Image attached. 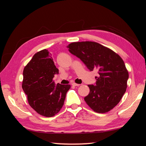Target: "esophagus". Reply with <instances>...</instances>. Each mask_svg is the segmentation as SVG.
Returning a JSON list of instances; mask_svg holds the SVG:
<instances>
[{
	"instance_id": "esophagus-1",
	"label": "esophagus",
	"mask_w": 146,
	"mask_h": 146,
	"mask_svg": "<svg viewBox=\"0 0 146 146\" xmlns=\"http://www.w3.org/2000/svg\"><path fill=\"white\" fill-rule=\"evenodd\" d=\"M71 85H72V86H80V84H76V83H75V82H73V83L71 84Z\"/></svg>"
}]
</instances>
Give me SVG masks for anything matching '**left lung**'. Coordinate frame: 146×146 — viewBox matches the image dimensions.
Returning a JSON list of instances; mask_svg holds the SVG:
<instances>
[{
    "mask_svg": "<svg viewBox=\"0 0 146 146\" xmlns=\"http://www.w3.org/2000/svg\"><path fill=\"white\" fill-rule=\"evenodd\" d=\"M89 70L97 71L96 82L88 85L85 102L94 112L105 113L115 107L125 93L129 75L123 60L108 48L96 42H75L68 46Z\"/></svg>",
    "mask_w": 146,
    "mask_h": 146,
    "instance_id": "left-lung-1",
    "label": "left lung"
}]
</instances>
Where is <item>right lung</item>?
I'll use <instances>...</instances> for the list:
<instances>
[{"instance_id":"obj_1","label":"right lung","mask_w":146,"mask_h":146,"mask_svg":"<svg viewBox=\"0 0 146 146\" xmlns=\"http://www.w3.org/2000/svg\"><path fill=\"white\" fill-rule=\"evenodd\" d=\"M59 70L48 50L34 54L23 70L22 88L31 107L39 114L52 117L64 105L66 93L71 86L55 85L53 78Z\"/></svg>"}]
</instances>
